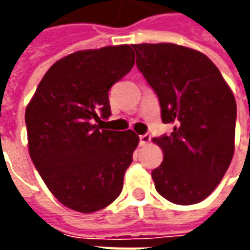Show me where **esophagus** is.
Instances as JSON below:
<instances>
[{
  "mask_svg": "<svg viewBox=\"0 0 250 250\" xmlns=\"http://www.w3.org/2000/svg\"><path fill=\"white\" fill-rule=\"evenodd\" d=\"M139 141H141V146H147L151 142V135H148V134L141 135L139 136Z\"/></svg>",
  "mask_w": 250,
  "mask_h": 250,
  "instance_id": "1",
  "label": "esophagus"
}]
</instances>
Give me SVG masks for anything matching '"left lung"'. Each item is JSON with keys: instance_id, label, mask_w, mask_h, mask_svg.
I'll return each mask as SVG.
<instances>
[{"instance_id": "1", "label": "left lung", "mask_w": 250, "mask_h": 250, "mask_svg": "<svg viewBox=\"0 0 250 250\" xmlns=\"http://www.w3.org/2000/svg\"><path fill=\"white\" fill-rule=\"evenodd\" d=\"M136 65L159 98L171 135L155 138L163 161L152 170L157 191L177 205L204 201L234 154L236 99L202 52L171 42L132 44Z\"/></svg>"}]
</instances>
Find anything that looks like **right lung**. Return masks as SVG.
I'll return each mask as SVG.
<instances>
[{"label":"right lung","instance_id":"right-lung-1","mask_svg":"<svg viewBox=\"0 0 250 250\" xmlns=\"http://www.w3.org/2000/svg\"><path fill=\"white\" fill-rule=\"evenodd\" d=\"M135 64L127 44L73 52L48 69L25 111L29 155L64 206L93 213L112 204L139 136L111 131L108 91Z\"/></svg>","mask_w":250,"mask_h":250}]
</instances>
